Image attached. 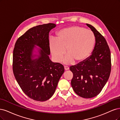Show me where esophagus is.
<instances>
[{
    "label": "esophagus",
    "mask_w": 120,
    "mask_h": 120,
    "mask_svg": "<svg viewBox=\"0 0 120 120\" xmlns=\"http://www.w3.org/2000/svg\"><path fill=\"white\" fill-rule=\"evenodd\" d=\"M64 69H65V70H66V71L68 70L69 69V67L67 66H64Z\"/></svg>",
    "instance_id": "esophagus-1"
}]
</instances>
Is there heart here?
<instances>
[{
    "label": "heart",
    "mask_w": 120,
    "mask_h": 120,
    "mask_svg": "<svg viewBox=\"0 0 120 120\" xmlns=\"http://www.w3.org/2000/svg\"><path fill=\"white\" fill-rule=\"evenodd\" d=\"M95 35L92 31L83 27L74 26L60 30L57 39H52L49 49L53 58L59 62L66 53L64 60L65 64L79 63L85 60L93 50Z\"/></svg>",
    "instance_id": "heart-1"
}]
</instances>
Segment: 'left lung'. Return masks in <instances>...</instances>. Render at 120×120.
I'll return each mask as SVG.
<instances>
[{"mask_svg":"<svg viewBox=\"0 0 120 120\" xmlns=\"http://www.w3.org/2000/svg\"><path fill=\"white\" fill-rule=\"evenodd\" d=\"M95 36L92 54L83 62L70 67L73 77L71 85L79 96L91 98L101 92L109 78L111 70V52L107 42L95 27L86 24Z\"/></svg>","mask_w":120,"mask_h":120,"instance_id":"obj_1","label":"left lung"}]
</instances>
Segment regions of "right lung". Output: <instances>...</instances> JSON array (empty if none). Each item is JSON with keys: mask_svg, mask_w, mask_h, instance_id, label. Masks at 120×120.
I'll return each instance as SVG.
<instances>
[{"mask_svg": "<svg viewBox=\"0 0 120 120\" xmlns=\"http://www.w3.org/2000/svg\"><path fill=\"white\" fill-rule=\"evenodd\" d=\"M55 27L54 23L33 27L15 44L12 65L15 78L24 93L35 101L43 102L51 98L64 72L63 66L53 62L49 57V33ZM35 45L41 48L37 55L33 54Z\"/></svg>", "mask_w": 120, "mask_h": 120, "instance_id": "right-lung-1", "label": "right lung"}]
</instances>
